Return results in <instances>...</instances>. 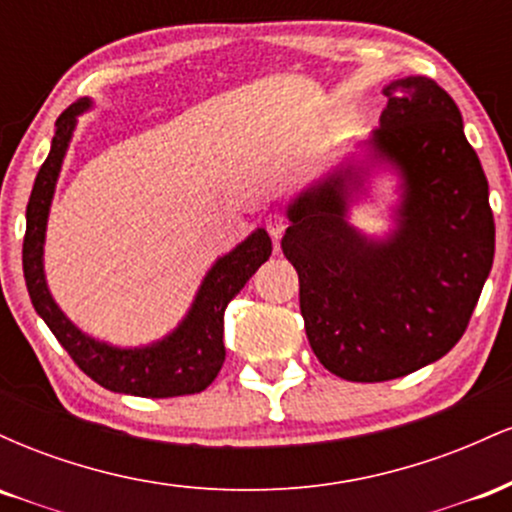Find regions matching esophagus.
<instances>
[{"mask_svg": "<svg viewBox=\"0 0 512 512\" xmlns=\"http://www.w3.org/2000/svg\"><path fill=\"white\" fill-rule=\"evenodd\" d=\"M264 226H267L269 236L274 238V243H279V238L284 236L286 231V219L281 214H269L267 219H264Z\"/></svg>", "mask_w": 512, "mask_h": 512, "instance_id": "1", "label": "esophagus"}]
</instances>
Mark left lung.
<instances>
[{
    "label": "left lung",
    "instance_id": "8db88e82",
    "mask_svg": "<svg viewBox=\"0 0 512 512\" xmlns=\"http://www.w3.org/2000/svg\"><path fill=\"white\" fill-rule=\"evenodd\" d=\"M380 127L286 204L281 250L298 272L317 361L351 383H383L443 358L489 279V182L462 113L426 76L383 88ZM398 180L391 226L361 232L350 209L374 178Z\"/></svg>",
    "mask_w": 512,
    "mask_h": 512
}]
</instances>
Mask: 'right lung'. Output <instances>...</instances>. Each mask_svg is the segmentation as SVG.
<instances>
[{"instance_id": "1", "label": "right lung", "mask_w": 512, "mask_h": 512, "mask_svg": "<svg viewBox=\"0 0 512 512\" xmlns=\"http://www.w3.org/2000/svg\"><path fill=\"white\" fill-rule=\"evenodd\" d=\"M93 108V98H79L55 122L50 154L38 170L26 207L23 238V276L35 313L45 320L67 354L91 380L105 390L134 397H180L207 390L226 358L223 313L248 279L272 255V238L255 228L243 243L216 257L204 274L190 308L178 325L156 342L142 346H117L76 327L52 298L45 276V233L52 197L60 180L62 163L74 137L79 115Z\"/></svg>"}]
</instances>
